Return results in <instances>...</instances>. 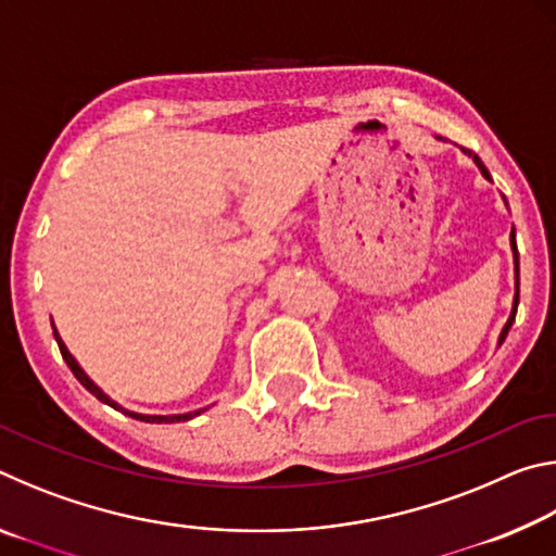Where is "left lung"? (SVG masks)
<instances>
[{
  "label": "left lung",
  "instance_id": "obj_1",
  "mask_svg": "<svg viewBox=\"0 0 556 556\" xmlns=\"http://www.w3.org/2000/svg\"><path fill=\"white\" fill-rule=\"evenodd\" d=\"M464 152L468 154V156H473V162H476V166L481 168V174L485 176V178H491V174H488V168L483 166V162L481 159H478L473 152H468V149H464ZM513 252H515V285H517V289H515V301H513V314H510V318H507V324H505V328H503V333H501V343L505 341V336H507V331H510V326H513V321H515V314H517V301H520V260H517V244H515V228H513Z\"/></svg>",
  "mask_w": 556,
  "mask_h": 556
}]
</instances>
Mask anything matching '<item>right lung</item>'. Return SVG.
I'll use <instances>...</instances> for the list:
<instances>
[{"label": "right lung", "instance_id": "add662e5", "mask_svg": "<svg viewBox=\"0 0 556 556\" xmlns=\"http://www.w3.org/2000/svg\"><path fill=\"white\" fill-rule=\"evenodd\" d=\"M53 336H55V341H59V348H61V355H63V361L68 363V368H71V372L75 375V378L80 380V384L83 388H86L90 394H96V397L100 400V402H105V404H110V407H115V409H119V412H125L122 407H117L115 402H112L105 392H102L96 382H92L86 372H83V368L78 363H75V357L68 353V348H65V343L61 341V336H59V331H55V326H53ZM203 409H199V412H188V414H174V417H152V414H135V412H125V414H129V417H135V419H139V421H149V425H172V421H188V419H193L195 414H201Z\"/></svg>", "mask_w": 556, "mask_h": 556}]
</instances>
